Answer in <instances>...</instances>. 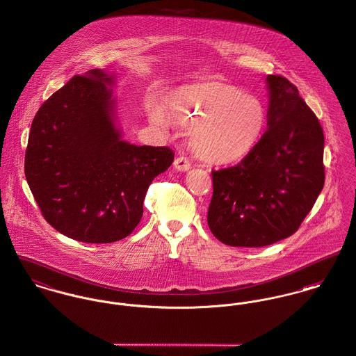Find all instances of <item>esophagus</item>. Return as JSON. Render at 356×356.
Masks as SVG:
<instances>
[{
	"label": "esophagus",
	"mask_w": 356,
	"mask_h": 356,
	"mask_svg": "<svg viewBox=\"0 0 356 356\" xmlns=\"http://www.w3.org/2000/svg\"><path fill=\"white\" fill-rule=\"evenodd\" d=\"M173 165H175V168H176L177 170L186 172V170L191 169V161H189L187 157H184V156H179L177 159H175Z\"/></svg>",
	"instance_id": "1"
}]
</instances>
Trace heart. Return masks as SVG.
I'll use <instances>...</instances> for the list:
<instances>
[{
	"mask_svg": "<svg viewBox=\"0 0 356 356\" xmlns=\"http://www.w3.org/2000/svg\"><path fill=\"white\" fill-rule=\"evenodd\" d=\"M160 127L167 120L189 129V147L196 157L211 164H232L257 145L266 125L265 105L243 90L218 81L187 84L173 90L163 111H150Z\"/></svg>",
	"mask_w": 356,
	"mask_h": 356,
	"instance_id": "b5f03b06",
	"label": "heart"
}]
</instances>
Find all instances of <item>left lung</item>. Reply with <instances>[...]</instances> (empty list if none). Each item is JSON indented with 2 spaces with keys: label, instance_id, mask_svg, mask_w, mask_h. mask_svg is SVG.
Wrapping results in <instances>:
<instances>
[{
  "label": "left lung",
  "instance_id": "obj_1",
  "mask_svg": "<svg viewBox=\"0 0 356 356\" xmlns=\"http://www.w3.org/2000/svg\"><path fill=\"white\" fill-rule=\"evenodd\" d=\"M268 130L236 165L212 170L209 227L229 246L262 248L291 236L324 187V134L298 90L266 76Z\"/></svg>",
  "mask_w": 356,
  "mask_h": 356
}]
</instances>
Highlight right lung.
<instances>
[{"label": "right lung", "mask_w": 356, "mask_h": 356, "mask_svg": "<svg viewBox=\"0 0 356 356\" xmlns=\"http://www.w3.org/2000/svg\"><path fill=\"white\" fill-rule=\"evenodd\" d=\"M113 81L102 70L70 79L39 108L25 152V177L44 219L84 243L131 234L150 183L175 159L168 147L121 138Z\"/></svg>", "instance_id": "obj_1"}]
</instances>
